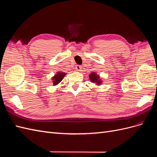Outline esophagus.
Listing matches in <instances>:
<instances>
[{
	"mask_svg": "<svg viewBox=\"0 0 157 157\" xmlns=\"http://www.w3.org/2000/svg\"><path fill=\"white\" fill-rule=\"evenodd\" d=\"M81 68H82V67L80 65H77V66H76V67H75L76 70H77V71H81Z\"/></svg>",
	"mask_w": 157,
	"mask_h": 157,
	"instance_id": "34e87169",
	"label": "esophagus"
}]
</instances>
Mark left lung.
<instances>
[{
	"label": "left lung",
	"mask_w": 157,
	"mask_h": 157,
	"mask_svg": "<svg viewBox=\"0 0 157 157\" xmlns=\"http://www.w3.org/2000/svg\"><path fill=\"white\" fill-rule=\"evenodd\" d=\"M89 78L90 80V81L92 82H94L95 84H96L97 85H101L102 83L101 80L99 77V76L97 75L96 73H91L89 75Z\"/></svg>",
	"instance_id": "left-lung-1"
}]
</instances>
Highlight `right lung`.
<instances>
[{
    "label": "right lung",
    "mask_w": 157,
    "mask_h": 157,
    "mask_svg": "<svg viewBox=\"0 0 157 157\" xmlns=\"http://www.w3.org/2000/svg\"><path fill=\"white\" fill-rule=\"evenodd\" d=\"M67 74L66 73L63 72H61V71H59V72H57V73L52 78V82H53L54 86H56L58 85L61 80H63L65 75Z\"/></svg>",
    "instance_id": "right-lung-1"
}]
</instances>
